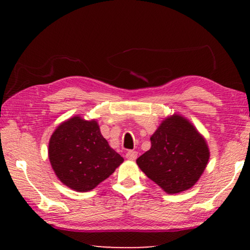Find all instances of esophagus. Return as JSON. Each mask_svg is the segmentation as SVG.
<instances>
[{"label":"esophagus","mask_w":250,"mask_h":250,"mask_svg":"<svg viewBox=\"0 0 250 250\" xmlns=\"http://www.w3.org/2000/svg\"><path fill=\"white\" fill-rule=\"evenodd\" d=\"M125 158L129 159V160H135L138 158V152L133 151V150H129L125 153Z\"/></svg>","instance_id":"1"}]
</instances>
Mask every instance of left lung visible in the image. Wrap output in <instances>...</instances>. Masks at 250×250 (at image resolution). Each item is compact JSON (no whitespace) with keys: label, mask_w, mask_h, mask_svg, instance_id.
I'll use <instances>...</instances> for the list:
<instances>
[{"label":"left lung","mask_w":250,"mask_h":250,"mask_svg":"<svg viewBox=\"0 0 250 250\" xmlns=\"http://www.w3.org/2000/svg\"><path fill=\"white\" fill-rule=\"evenodd\" d=\"M150 140V150L137 159L139 167L168 194L191 188L209 159L204 138L175 115L164 120Z\"/></svg>","instance_id":"8db88e82"}]
</instances>
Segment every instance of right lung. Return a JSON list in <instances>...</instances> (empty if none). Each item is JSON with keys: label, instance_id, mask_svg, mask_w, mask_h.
<instances>
[{"label": "right lung", "instance_id": "obj_1", "mask_svg": "<svg viewBox=\"0 0 250 250\" xmlns=\"http://www.w3.org/2000/svg\"><path fill=\"white\" fill-rule=\"evenodd\" d=\"M48 156L58 179L78 192L91 191L124 162L109 146L98 124L80 117L62 122L54 131Z\"/></svg>", "mask_w": 250, "mask_h": 250}]
</instances>
